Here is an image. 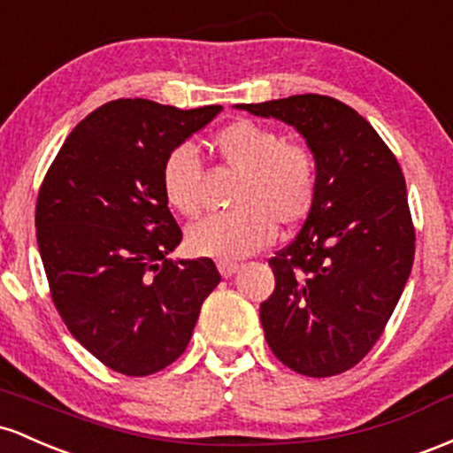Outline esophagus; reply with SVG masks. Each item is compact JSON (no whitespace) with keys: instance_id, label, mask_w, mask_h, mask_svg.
<instances>
[{"instance_id":"esophagus-1","label":"esophagus","mask_w":453,"mask_h":453,"mask_svg":"<svg viewBox=\"0 0 453 453\" xmlns=\"http://www.w3.org/2000/svg\"><path fill=\"white\" fill-rule=\"evenodd\" d=\"M240 269V265L237 263H231V261H218V272L222 273V278H231L233 273Z\"/></svg>"}]
</instances>
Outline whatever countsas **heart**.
<instances>
[{
	"mask_svg": "<svg viewBox=\"0 0 453 453\" xmlns=\"http://www.w3.org/2000/svg\"><path fill=\"white\" fill-rule=\"evenodd\" d=\"M213 151L242 173L233 192L237 210L207 216L188 228V248L199 257L233 258L261 250L276 235V222L297 226L312 211L319 190L317 160L306 147L287 143L280 132L240 119L213 136ZM201 156L180 143L162 162L165 199L184 218L201 211Z\"/></svg>",
	"mask_w": 453,
	"mask_h": 453,
	"instance_id": "obj_1",
	"label": "heart"
}]
</instances>
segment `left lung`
Wrapping results in <instances>:
<instances>
[{"label":"left lung","instance_id":"left-lung-1","mask_svg":"<svg viewBox=\"0 0 453 453\" xmlns=\"http://www.w3.org/2000/svg\"><path fill=\"white\" fill-rule=\"evenodd\" d=\"M237 109L293 126L317 160L312 211L269 258L276 288L261 303V325L284 365L303 377H334L374 347L413 267L403 169L377 130L329 96Z\"/></svg>","mask_w":453,"mask_h":453}]
</instances>
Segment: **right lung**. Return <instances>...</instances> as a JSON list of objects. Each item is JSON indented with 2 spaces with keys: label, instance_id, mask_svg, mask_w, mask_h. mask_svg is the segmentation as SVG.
Masks as SVG:
<instances>
[{
  "label": "right lung",
  "instance_id": "obj_1",
  "mask_svg": "<svg viewBox=\"0 0 453 453\" xmlns=\"http://www.w3.org/2000/svg\"><path fill=\"white\" fill-rule=\"evenodd\" d=\"M220 111L106 103L70 132L40 186L35 237L50 297L115 372L147 377L175 362L220 282L211 258H169L181 228L160 180L166 154Z\"/></svg>",
  "mask_w": 453,
  "mask_h": 453
}]
</instances>
